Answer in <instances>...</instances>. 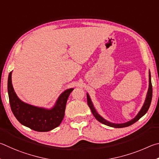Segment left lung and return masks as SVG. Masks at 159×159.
<instances>
[{"label":"left lung","instance_id":"obj_1","mask_svg":"<svg viewBox=\"0 0 159 159\" xmlns=\"http://www.w3.org/2000/svg\"><path fill=\"white\" fill-rule=\"evenodd\" d=\"M12 71L8 75L7 92L11 110L16 119L24 126L38 132L49 131L59 126L63 118L64 104H66L70 93L74 89L64 91L52 108L34 106L22 101L16 95L12 83ZM93 114L97 120L102 123L103 121L98 118L97 112L93 110Z\"/></svg>","mask_w":159,"mask_h":159}]
</instances>
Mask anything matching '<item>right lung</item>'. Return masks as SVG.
Wrapping results in <instances>:
<instances>
[{"instance_id":"1","label":"right lung","mask_w":159,"mask_h":159,"mask_svg":"<svg viewBox=\"0 0 159 159\" xmlns=\"http://www.w3.org/2000/svg\"><path fill=\"white\" fill-rule=\"evenodd\" d=\"M152 81H151V73H150V72H149V88H148V91H147L145 101H144V104H143V106L142 107L141 110H140V112H138V114L135 116V117L134 119H133L132 120L126 122V123H124V124H114V123H111V122L108 121L107 120H105V119L102 118V116L100 115L98 112H97L96 110L95 109V107H94V106H93V102H92V101H91V100L90 98V96H89V94L87 93V102H88L89 106V107L91 108V112H92V113H93V111L92 110L93 109L94 112H97V115H98V118L100 119H101V120L103 121H102V123H103L105 125H107V126H108L113 127V128H124V127L129 126H130V125H132L134 123H135V122L138 121L139 119H140L142 117V116H143L144 115H145L147 111H148L149 107L150 106V104H151V102H152Z\"/></svg>"}]
</instances>
